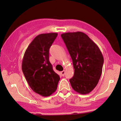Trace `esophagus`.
Listing matches in <instances>:
<instances>
[{"mask_svg":"<svg viewBox=\"0 0 121 121\" xmlns=\"http://www.w3.org/2000/svg\"><path fill=\"white\" fill-rule=\"evenodd\" d=\"M60 73H61V74H62V76H64V75H65V70H63Z\"/></svg>","mask_w":121,"mask_h":121,"instance_id":"esophagus-1","label":"esophagus"}]
</instances>
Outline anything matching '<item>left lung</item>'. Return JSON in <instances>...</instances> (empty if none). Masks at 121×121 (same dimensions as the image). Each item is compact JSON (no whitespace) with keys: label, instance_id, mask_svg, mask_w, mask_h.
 I'll list each match as a JSON object with an SVG mask.
<instances>
[{"label":"left lung","instance_id":"1","mask_svg":"<svg viewBox=\"0 0 121 121\" xmlns=\"http://www.w3.org/2000/svg\"><path fill=\"white\" fill-rule=\"evenodd\" d=\"M72 58L74 69L69 82L72 88L81 94L90 93L102 74L104 57L97 44L82 32L61 35Z\"/></svg>","mask_w":121,"mask_h":121}]
</instances>
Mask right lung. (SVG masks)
Instances as JSON below:
<instances>
[{"mask_svg":"<svg viewBox=\"0 0 121 121\" xmlns=\"http://www.w3.org/2000/svg\"><path fill=\"white\" fill-rule=\"evenodd\" d=\"M57 33L36 36L25 52L22 70L32 90L42 96H49L57 90L60 77L49 60V50Z\"/></svg>","mask_w":121,"mask_h":121,"instance_id":"obj_1","label":"right lung"}]
</instances>
